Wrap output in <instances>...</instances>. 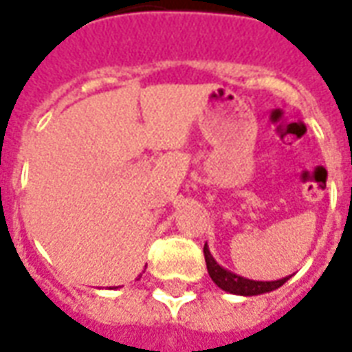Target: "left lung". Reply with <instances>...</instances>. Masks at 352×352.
<instances>
[{"label": "left lung", "mask_w": 352, "mask_h": 352, "mask_svg": "<svg viewBox=\"0 0 352 352\" xmlns=\"http://www.w3.org/2000/svg\"><path fill=\"white\" fill-rule=\"evenodd\" d=\"M204 254H206V264H207V272H209V277L213 279V283L217 285V287L222 288L224 292H230V294H237V296L265 294V292L277 290V288L283 287V285L290 279V275L277 280L247 279V277H241V275H237V273L230 272V270H226V267H222V265L213 258V254L209 252L207 243L204 245Z\"/></svg>", "instance_id": "8db88e82"}]
</instances>
